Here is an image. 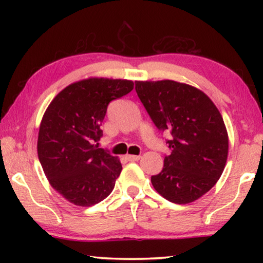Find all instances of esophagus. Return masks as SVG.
Masks as SVG:
<instances>
[{"mask_svg":"<svg viewBox=\"0 0 263 263\" xmlns=\"http://www.w3.org/2000/svg\"><path fill=\"white\" fill-rule=\"evenodd\" d=\"M128 161H138L140 159V155H126Z\"/></svg>","mask_w":263,"mask_h":263,"instance_id":"34e87169","label":"esophagus"}]
</instances>
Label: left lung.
Here are the masks:
<instances>
[{
  "instance_id": "8db88e82",
  "label": "left lung",
  "mask_w": 263,
  "mask_h": 263,
  "mask_svg": "<svg viewBox=\"0 0 263 263\" xmlns=\"http://www.w3.org/2000/svg\"><path fill=\"white\" fill-rule=\"evenodd\" d=\"M136 91L160 131H169L172 149L151 177L154 189L176 204L202 197L217 183L229 153L222 117L202 90L172 80L136 81Z\"/></svg>"
}]
</instances>
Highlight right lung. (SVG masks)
<instances>
[{
	"mask_svg": "<svg viewBox=\"0 0 263 263\" xmlns=\"http://www.w3.org/2000/svg\"><path fill=\"white\" fill-rule=\"evenodd\" d=\"M133 81L89 78L58 94L43 116L38 158L52 188L68 202L91 206L115 188L122 163L100 148L102 122L111 101L126 95Z\"/></svg>",
	"mask_w": 263,
	"mask_h": 263,
	"instance_id": "right-lung-1",
	"label": "right lung"
}]
</instances>
